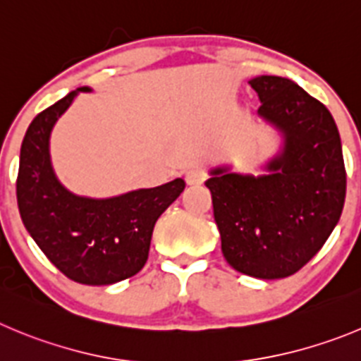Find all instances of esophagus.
I'll return each mask as SVG.
<instances>
[{
	"label": "esophagus",
	"instance_id": "esophagus-1",
	"mask_svg": "<svg viewBox=\"0 0 361 361\" xmlns=\"http://www.w3.org/2000/svg\"><path fill=\"white\" fill-rule=\"evenodd\" d=\"M204 178H207V174H204V171L200 169V167H192V169H188L187 173H185V181H187V185H201L204 181Z\"/></svg>",
	"mask_w": 361,
	"mask_h": 361
}]
</instances>
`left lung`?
Wrapping results in <instances>:
<instances>
[{
    "mask_svg": "<svg viewBox=\"0 0 361 361\" xmlns=\"http://www.w3.org/2000/svg\"><path fill=\"white\" fill-rule=\"evenodd\" d=\"M258 116L281 135V147L252 176L222 165L210 171L214 217L228 264L242 274L279 279L312 260L342 215L345 167L333 116L281 76L249 80Z\"/></svg>",
    "mask_w": 361,
    "mask_h": 361,
    "instance_id": "1",
    "label": "left lung"
}]
</instances>
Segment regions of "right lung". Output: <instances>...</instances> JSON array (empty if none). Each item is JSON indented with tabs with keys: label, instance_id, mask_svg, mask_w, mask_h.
<instances>
[{
	"label": "right lung",
	"instance_id": "right-lung-1",
	"mask_svg": "<svg viewBox=\"0 0 361 361\" xmlns=\"http://www.w3.org/2000/svg\"><path fill=\"white\" fill-rule=\"evenodd\" d=\"M80 87L40 112L26 130L19 157L18 204L23 224L48 260L82 285H112L146 265L154 222L185 188L181 178L154 188L94 200L76 196L56 178L49 137Z\"/></svg>",
	"mask_w": 361,
	"mask_h": 361
}]
</instances>
